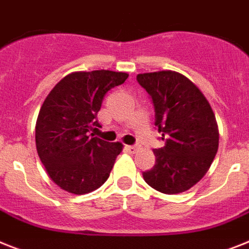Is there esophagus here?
I'll return each mask as SVG.
<instances>
[{"label":"esophagus","mask_w":249,"mask_h":249,"mask_svg":"<svg viewBox=\"0 0 249 249\" xmlns=\"http://www.w3.org/2000/svg\"><path fill=\"white\" fill-rule=\"evenodd\" d=\"M126 150H127V151H136L137 145H127Z\"/></svg>","instance_id":"obj_1"}]
</instances>
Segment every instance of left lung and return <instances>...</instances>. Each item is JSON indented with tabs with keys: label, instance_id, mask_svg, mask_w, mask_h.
Returning <instances> with one entry per match:
<instances>
[{
	"label": "left lung",
	"instance_id": "obj_1",
	"mask_svg": "<svg viewBox=\"0 0 249 249\" xmlns=\"http://www.w3.org/2000/svg\"><path fill=\"white\" fill-rule=\"evenodd\" d=\"M137 81L154 104L155 126L165 145L154 150L145 182L161 194L190 190L210 168L219 147L215 114L200 89L176 71L140 73Z\"/></svg>",
	"mask_w": 249,
	"mask_h": 249
}]
</instances>
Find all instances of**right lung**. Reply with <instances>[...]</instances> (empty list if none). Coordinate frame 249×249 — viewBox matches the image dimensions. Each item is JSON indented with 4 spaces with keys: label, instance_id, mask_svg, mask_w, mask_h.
<instances>
[{
    "label": "right lung",
    "instance_id": "obj_1",
    "mask_svg": "<svg viewBox=\"0 0 249 249\" xmlns=\"http://www.w3.org/2000/svg\"><path fill=\"white\" fill-rule=\"evenodd\" d=\"M127 77L126 72L108 70L72 72L43 103L36 126V151L49 177L62 190L89 194L108 179L123 145L90 132L100 127L96 114L107 92Z\"/></svg>",
    "mask_w": 249,
    "mask_h": 249
}]
</instances>
